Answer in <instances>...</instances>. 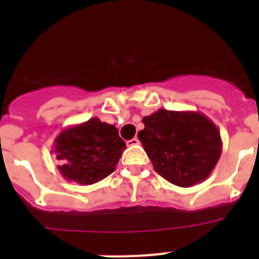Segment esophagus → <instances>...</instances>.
<instances>
[{"instance_id": "34e87169", "label": "esophagus", "mask_w": 259, "mask_h": 259, "mask_svg": "<svg viewBox=\"0 0 259 259\" xmlns=\"http://www.w3.org/2000/svg\"><path fill=\"white\" fill-rule=\"evenodd\" d=\"M139 143H140V141H139V139L134 137V139H131V140L127 141V146H135V145H137Z\"/></svg>"}]
</instances>
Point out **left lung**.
<instances>
[{
  "instance_id": "1",
  "label": "left lung",
  "mask_w": 259,
  "mask_h": 259,
  "mask_svg": "<svg viewBox=\"0 0 259 259\" xmlns=\"http://www.w3.org/2000/svg\"><path fill=\"white\" fill-rule=\"evenodd\" d=\"M143 123L137 137L155 172L167 182L188 188L203 182L218 163L221 134L205 114L159 109Z\"/></svg>"
}]
</instances>
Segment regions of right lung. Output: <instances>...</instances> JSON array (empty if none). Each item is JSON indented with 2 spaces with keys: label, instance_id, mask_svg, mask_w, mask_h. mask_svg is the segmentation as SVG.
Listing matches in <instances>:
<instances>
[{
  "label": "right lung",
  "instance_id": "obj_1",
  "mask_svg": "<svg viewBox=\"0 0 259 259\" xmlns=\"http://www.w3.org/2000/svg\"><path fill=\"white\" fill-rule=\"evenodd\" d=\"M124 149L115 125L91 118L65 128L56 137L52 153L67 182L91 185L114 172Z\"/></svg>",
  "mask_w": 259,
  "mask_h": 259
}]
</instances>
